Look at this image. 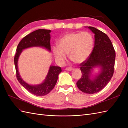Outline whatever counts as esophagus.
<instances>
[{"instance_id":"obj_1","label":"esophagus","mask_w":128,"mask_h":128,"mask_svg":"<svg viewBox=\"0 0 128 128\" xmlns=\"http://www.w3.org/2000/svg\"><path fill=\"white\" fill-rule=\"evenodd\" d=\"M73 68H70V67H69V68H66V70H67V71H72V70Z\"/></svg>"}]
</instances>
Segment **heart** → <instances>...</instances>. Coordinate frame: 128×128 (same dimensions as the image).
Instances as JSON below:
<instances>
[{"label":"heart","mask_w":128,"mask_h":128,"mask_svg":"<svg viewBox=\"0 0 128 128\" xmlns=\"http://www.w3.org/2000/svg\"><path fill=\"white\" fill-rule=\"evenodd\" d=\"M52 47L53 55L59 64H62L69 54L75 63L80 64L86 60L93 50L94 38L88 32H70L64 35Z\"/></svg>","instance_id":"b5f03b06"}]
</instances>
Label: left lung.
<instances>
[{
	"mask_svg": "<svg viewBox=\"0 0 128 128\" xmlns=\"http://www.w3.org/2000/svg\"><path fill=\"white\" fill-rule=\"evenodd\" d=\"M88 28L94 34V46L88 59L80 65L82 76L76 85L84 93L93 94L102 90L112 78L116 52L107 34L94 27ZM97 67L100 68V72L92 77L93 68Z\"/></svg>",
	"mask_w": 128,
	"mask_h": 128,
	"instance_id": "1",
	"label": "left lung"
}]
</instances>
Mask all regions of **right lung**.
I'll list each match as a JSON object with an SVG mask.
<instances>
[{
	"mask_svg": "<svg viewBox=\"0 0 128 128\" xmlns=\"http://www.w3.org/2000/svg\"><path fill=\"white\" fill-rule=\"evenodd\" d=\"M50 30L39 29L24 37L18 43L14 57L16 78L18 82L31 94L37 96H45L52 90L56 83L59 74L62 72L61 68L50 66L47 76L43 82L38 85H31L24 81L21 78L18 70V59L22 50L28 48L40 47L50 52Z\"/></svg>",
	"mask_w": 128,
	"mask_h": 128,
	"instance_id": "add662e5",
	"label": "right lung"
}]
</instances>
